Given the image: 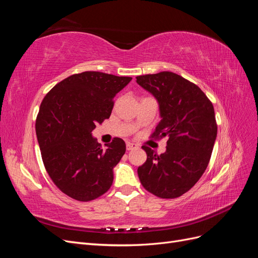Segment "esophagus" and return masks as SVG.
I'll return each mask as SVG.
<instances>
[{
    "mask_svg": "<svg viewBox=\"0 0 258 258\" xmlns=\"http://www.w3.org/2000/svg\"><path fill=\"white\" fill-rule=\"evenodd\" d=\"M138 147V145L136 144V143H131V142H128L127 144H126V148H127V151H132V150H135V148H137Z\"/></svg>",
    "mask_w": 258,
    "mask_h": 258,
    "instance_id": "1",
    "label": "esophagus"
}]
</instances>
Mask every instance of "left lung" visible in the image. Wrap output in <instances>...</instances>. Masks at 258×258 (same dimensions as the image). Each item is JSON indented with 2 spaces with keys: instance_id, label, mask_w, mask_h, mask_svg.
I'll list each match as a JSON object with an SVG mask.
<instances>
[{
  "instance_id": "obj_1",
  "label": "left lung",
  "mask_w": 258,
  "mask_h": 258,
  "mask_svg": "<svg viewBox=\"0 0 258 258\" xmlns=\"http://www.w3.org/2000/svg\"><path fill=\"white\" fill-rule=\"evenodd\" d=\"M137 83L159 102L162 119L150 138H168L161 155L142 146L147 159L138 168L140 182L159 198L181 197L209 165L217 135L213 104L196 84L173 72L140 75Z\"/></svg>"
}]
</instances>
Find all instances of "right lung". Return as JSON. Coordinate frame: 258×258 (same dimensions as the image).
Masks as SVG:
<instances>
[{"mask_svg":"<svg viewBox=\"0 0 258 258\" xmlns=\"http://www.w3.org/2000/svg\"><path fill=\"white\" fill-rule=\"evenodd\" d=\"M131 80L86 71L67 77L44 97L35 121L37 141L46 171L67 196L87 202L112 186L126 144L114 138L103 150L91 131L110 118L115 95Z\"/></svg>","mask_w":258,"mask_h":258,"instance_id":"obj_1","label":"right lung"}]
</instances>
